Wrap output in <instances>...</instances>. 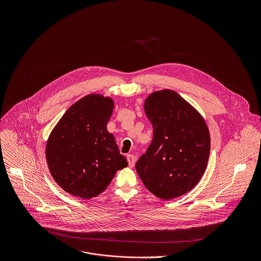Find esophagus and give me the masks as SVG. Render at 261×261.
Masks as SVG:
<instances>
[{
    "mask_svg": "<svg viewBox=\"0 0 261 261\" xmlns=\"http://www.w3.org/2000/svg\"><path fill=\"white\" fill-rule=\"evenodd\" d=\"M126 159H127V162H128V166L130 168H133L136 164V156L134 154H127Z\"/></svg>",
    "mask_w": 261,
    "mask_h": 261,
    "instance_id": "esophagus-1",
    "label": "esophagus"
}]
</instances>
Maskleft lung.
Returning a JSON list of instances; mask_svg holds the SVG:
<instances>
[{
  "mask_svg": "<svg viewBox=\"0 0 261 261\" xmlns=\"http://www.w3.org/2000/svg\"><path fill=\"white\" fill-rule=\"evenodd\" d=\"M152 141L136 170L145 187L163 200L191 191L201 180L210 154V134L202 117L176 91H154L145 100Z\"/></svg>",
  "mask_w": 261,
  "mask_h": 261,
  "instance_id": "obj_1",
  "label": "left lung"
}]
</instances>
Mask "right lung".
Segmentation results:
<instances>
[{"instance_id": "1", "label": "right lung", "mask_w": 261, "mask_h": 261, "mask_svg": "<svg viewBox=\"0 0 261 261\" xmlns=\"http://www.w3.org/2000/svg\"><path fill=\"white\" fill-rule=\"evenodd\" d=\"M113 108L111 97L88 94L66 111L49 136L46 160L50 174L75 197L98 196L116 172L127 166L107 128Z\"/></svg>"}]
</instances>
